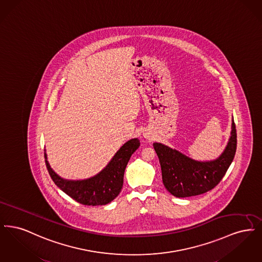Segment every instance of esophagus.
I'll return each instance as SVG.
<instances>
[{"instance_id": "1", "label": "esophagus", "mask_w": 262, "mask_h": 262, "mask_svg": "<svg viewBox=\"0 0 262 262\" xmlns=\"http://www.w3.org/2000/svg\"><path fill=\"white\" fill-rule=\"evenodd\" d=\"M145 137H146V138H148L149 137H148V136H145Z\"/></svg>"}]
</instances>
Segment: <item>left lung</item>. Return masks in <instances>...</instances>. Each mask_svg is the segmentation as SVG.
Wrapping results in <instances>:
<instances>
[{
  "mask_svg": "<svg viewBox=\"0 0 262 262\" xmlns=\"http://www.w3.org/2000/svg\"><path fill=\"white\" fill-rule=\"evenodd\" d=\"M162 171L164 187L176 198H188L207 192L224 177L237 149V132L232 120L231 137L222 154L210 161L194 160L177 149L154 142Z\"/></svg>",
  "mask_w": 262,
  "mask_h": 262,
  "instance_id": "obj_1",
  "label": "left lung"
}]
</instances>
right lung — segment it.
Wrapping results in <instances>:
<instances>
[{
    "label": "right lung",
    "mask_w": 262,
    "mask_h": 262,
    "mask_svg": "<svg viewBox=\"0 0 262 262\" xmlns=\"http://www.w3.org/2000/svg\"><path fill=\"white\" fill-rule=\"evenodd\" d=\"M138 138H133L116 152L111 161L99 173L84 180L62 179L51 168L44 153L45 163L53 182L75 201L90 206L105 205L115 200L122 190L124 174L130 156L139 147Z\"/></svg>",
    "instance_id": "obj_1"
}]
</instances>
